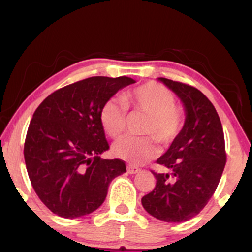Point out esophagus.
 Segmentation results:
<instances>
[{
	"label": "esophagus",
	"instance_id": "34e87169",
	"mask_svg": "<svg viewBox=\"0 0 252 252\" xmlns=\"http://www.w3.org/2000/svg\"><path fill=\"white\" fill-rule=\"evenodd\" d=\"M139 170H141V169H139L138 166H135V165H131V164L127 165V172L130 173V175H134V173L139 172Z\"/></svg>",
	"mask_w": 252,
	"mask_h": 252
}]
</instances>
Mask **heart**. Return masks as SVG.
<instances>
[{"instance_id": "b5f03b06", "label": "heart", "mask_w": 252, "mask_h": 252, "mask_svg": "<svg viewBox=\"0 0 252 252\" xmlns=\"http://www.w3.org/2000/svg\"><path fill=\"white\" fill-rule=\"evenodd\" d=\"M108 99L100 110V122L108 136L117 138L124 133L127 123V108L133 113L148 116L143 134L150 137H123L113 146V153L122 160L141 164L156 158L158 149L155 139L169 145L179 136L186 123L183 107L168 88L157 82H148L130 89L123 95Z\"/></svg>"}]
</instances>
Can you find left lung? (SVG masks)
Listing matches in <instances>:
<instances>
[{
    "label": "left lung",
    "mask_w": 252,
    "mask_h": 252,
    "mask_svg": "<svg viewBox=\"0 0 252 252\" xmlns=\"http://www.w3.org/2000/svg\"><path fill=\"white\" fill-rule=\"evenodd\" d=\"M158 80L183 101L186 123L157 160L168 172L152 171L156 188L143 196L142 205L153 218L180 223L199 214L218 188L226 163L225 141L216 109L203 92L165 77Z\"/></svg>",
    "instance_id": "obj_1"
}]
</instances>
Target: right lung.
<instances>
[{
	"label": "right lung",
	"mask_w": 252,
	"mask_h": 252,
	"mask_svg": "<svg viewBox=\"0 0 252 252\" xmlns=\"http://www.w3.org/2000/svg\"><path fill=\"white\" fill-rule=\"evenodd\" d=\"M127 76H92L61 88L34 111L23 156L39 199L54 214L75 219L101 206L114 178L126 172L119 158L104 160L109 149L100 110Z\"/></svg>",
	"instance_id": "add662e5"
}]
</instances>
